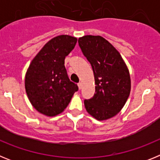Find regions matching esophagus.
I'll return each mask as SVG.
<instances>
[{"mask_svg":"<svg viewBox=\"0 0 160 160\" xmlns=\"http://www.w3.org/2000/svg\"><path fill=\"white\" fill-rule=\"evenodd\" d=\"M78 87L79 90H81V89H82V83L81 82L78 83Z\"/></svg>","mask_w":160,"mask_h":160,"instance_id":"esophagus-1","label":"esophagus"}]
</instances>
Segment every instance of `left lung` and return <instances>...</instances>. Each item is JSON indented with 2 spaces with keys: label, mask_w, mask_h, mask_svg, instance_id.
<instances>
[{
  "label": "left lung",
  "mask_w": 160,
  "mask_h": 160,
  "mask_svg": "<svg viewBox=\"0 0 160 160\" xmlns=\"http://www.w3.org/2000/svg\"><path fill=\"white\" fill-rule=\"evenodd\" d=\"M79 47L92 66L95 93L85 99L87 112L98 120L116 115L125 105L131 92L128 69L117 49L101 36L78 38Z\"/></svg>",
  "instance_id": "left-lung-1"
}]
</instances>
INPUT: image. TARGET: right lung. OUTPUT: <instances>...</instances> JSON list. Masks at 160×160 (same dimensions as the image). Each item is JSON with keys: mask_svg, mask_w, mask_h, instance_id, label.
<instances>
[{"mask_svg": "<svg viewBox=\"0 0 160 160\" xmlns=\"http://www.w3.org/2000/svg\"><path fill=\"white\" fill-rule=\"evenodd\" d=\"M77 38L55 37L48 42L30 63L25 74L28 98L37 111L47 116L62 112L70 103L78 85L68 77L65 58L73 50Z\"/></svg>", "mask_w": 160, "mask_h": 160, "instance_id": "add662e5", "label": "right lung"}]
</instances>
